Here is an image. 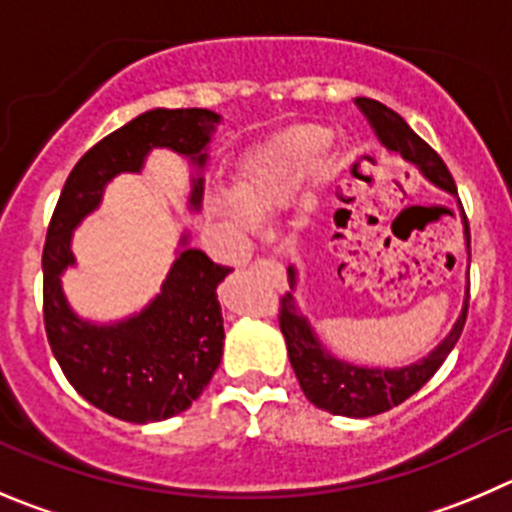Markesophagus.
Wrapping results in <instances>:
<instances>
[{
    "mask_svg": "<svg viewBox=\"0 0 512 512\" xmlns=\"http://www.w3.org/2000/svg\"><path fill=\"white\" fill-rule=\"evenodd\" d=\"M253 266H259V269H266V271H274V274H284V266L276 264V261L271 259H259V261H253Z\"/></svg>",
    "mask_w": 512,
    "mask_h": 512,
    "instance_id": "obj_1",
    "label": "esophagus"
}]
</instances>
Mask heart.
Returning <instances> with one entry per match:
<instances>
[{
  "label": "heart",
  "mask_w": 512,
  "mask_h": 512,
  "mask_svg": "<svg viewBox=\"0 0 512 512\" xmlns=\"http://www.w3.org/2000/svg\"><path fill=\"white\" fill-rule=\"evenodd\" d=\"M329 143L332 135L321 128H301L284 135L246 163L238 178V200L242 203L223 196L218 198V206L238 223L251 221L248 212L259 218L276 213L289 203L296 183L314 170Z\"/></svg>",
  "instance_id": "b5f03b06"
}]
</instances>
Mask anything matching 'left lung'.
<instances>
[{
  "mask_svg": "<svg viewBox=\"0 0 512 512\" xmlns=\"http://www.w3.org/2000/svg\"><path fill=\"white\" fill-rule=\"evenodd\" d=\"M357 105L367 115V120L372 123L374 133L382 140V145H387L389 150H394V153H399L405 160L415 163L422 170V175L427 180H432L435 186L457 193L455 180H452L450 170L442 163L440 155L405 120L399 118L394 110H389L382 102L369 100V97H357ZM462 221H465L467 256H470V226H467L465 216H462ZM467 271H470V266H467ZM289 286L291 291L296 289L294 266H289ZM291 291H286L279 301V326L286 339L289 362L294 367L296 379H299L301 392L306 394L311 405H316L319 410L332 412V415L374 417L379 412H387L392 407L402 405L417 389L425 387L432 374L442 367L447 354L452 352V347L460 339L462 326H465L470 279H467L465 304H462V311L457 316L455 326H452V332L425 359L399 369L357 367V364H349L332 357V354L321 347L319 339H316L309 319L301 314Z\"/></svg>",
  "mask_w": 512,
  "mask_h": 512,
  "instance_id": "obj_1",
  "label": "left lung"
}]
</instances>
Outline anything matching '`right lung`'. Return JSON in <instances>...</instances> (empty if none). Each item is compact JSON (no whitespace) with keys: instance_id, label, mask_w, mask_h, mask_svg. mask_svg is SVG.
I'll list each match as a JSON object with an SVG mask.
<instances>
[{"instance_id":"obj_1","label":"right lung","mask_w":512,"mask_h":512,"mask_svg":"<svg viewBox=\"0 0 512 512\" xmlns=\"http://www.w3.org/2000/svg\"><path fill=\"white\" fill-rule=\"evenodd\" d=\"M221 115L201 107L148 110L92 145L67 175L42 251L45 332L67 382L97 410L125 422H158L188 410L223 357V316L216 286L228 276L201 248L180 238V253L160 294L140 314L115 324L80 319L62 294L60 276L75 264L77 223L95 211L118 173H140L153 148H170L206 165ZM203 178L193 180L191 206L201 208Z\"/></svg>"}]
</instances>
